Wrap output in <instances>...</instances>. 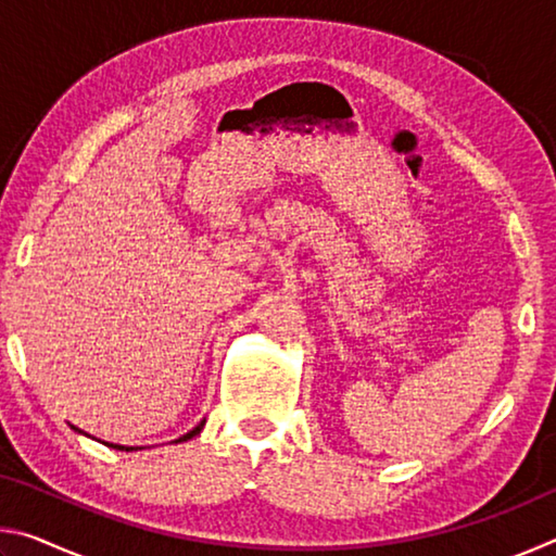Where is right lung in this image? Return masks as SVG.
<instances>
[{
	"label": "right lung",
	"mask_w": 556,
	"mask_h": 556,
	"mask_svg": "<svg viewBox=\"0 0 556 556\" xmlns=\"http://www.w3.org/2000/svg\"><path fill=\"white\" fill-rule=\"evenodd\" d=\"M203 425H205V419L201 421V425H199V427H193L191 431H188V434H184V437H178V439H176V444H178V441H188V439H193L195 434H201V429H203ZM71 429H75V431H78V434H83V437H90V434H86V431H80L78 427H71ZM102 444H105V446H110V448H117V451H137V448H142V446H122V444H110V441H102Z\"/></svg>",
	"instance_id": "add662e5"
}]
</instances>
